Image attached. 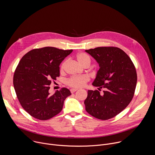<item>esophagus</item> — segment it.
<instances>
[{
    "mask_svg": "<svg viewBox=\"0 0 155 155\" xmlns=\"http://www.w3.org/2000/svg\"><path fill=\"white\" fill-rule=\"evenodd\" d=\"M78 90L77 89H75V88H72V89H71V93H75L76 91H77Z\"/></svg>",
    "mask_w": 155,
    "mask_h": 155,
    "instance_id": "obj_1",
    "label": "esophagus"
}]
</instances>
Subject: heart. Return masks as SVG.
<instances>
[{"instance_id": "1", "label": "heart", "mask_w": 155, "mask_h": 155, "mask_svg": "<svg viewBox=\"0 0 155 155\" xmlns=\"http://www.w3.org/2000/svg\"><path fill=\"white\" fill-rule=\"evenodd\" d=\"M76 59L77 61L82 65L84 66L85 65H90L91 64V58L87 54L84 53H79L76 56ZM66 64V61H64L60 68V71L62 72L65 69ZM90 80L89 76L86 75H83L80 76H74L70 78L68 80V85L74 87H81L84 86L86 83Z\"/></svg>"}]
</instances>
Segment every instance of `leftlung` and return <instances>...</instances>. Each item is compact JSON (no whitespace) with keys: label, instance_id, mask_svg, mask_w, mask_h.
<instances>
[{"label":"left lung","instance_id":"obj_1","mask_svg":"<svg viewBox=\"0 0 155 155\" xmlns=\"http://www.w3.org/2000/svg\"><path fill=\"white\" fill-rule=\"evenodd\" d=\"M85 51L94 58L100 68L93 85L105 90L102 94L97 90H88L84 102L85 109L97 119L112 118L133 98L137 79L135 66L128 55L117 47H97Z\"/></svg>","mask_w":155,"mask_h":155}]
</instances>
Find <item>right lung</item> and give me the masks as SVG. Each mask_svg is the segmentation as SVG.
Here are the masks:
<instances>
[{
	"mask_svg": "<svg viewBox=\"0 0 155 155\" xmlns=\"http://www.w3.org/2000/svg\"><path fill=\"white\" fill-rule=\"evenodd\" d=\"M72 50L44 47L31 50L20 60L13 76V86L21 106L32 117L47 120L58 115L71 95L63 87L50 94L49 86L59 76V65Z\"/></svg>",
	"mask_w": 155,
	"mask_h": 155,
	"instance_id": "obj_1",
	"label": "right lung"
}]
</instances>
